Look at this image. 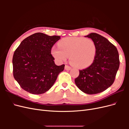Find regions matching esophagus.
<instances>
[{
  "label": "esophagus",
  "instance_id": "esophagus-1",
  "mask_svg": "<svg viewBox=\"0 0 129 129\" xmlns=\"http://www.w3.org/2000/svg\"><path fill=\"white\" fill-rule=\"evenodd\" d=\"M71 67H70L69 66H68V65H66L65 66V67H64V69H66V70H67V71H69V70H71Z\"/></svg>",
  "mask_w": 129,
  "mask_h": 129
}]
</instances>
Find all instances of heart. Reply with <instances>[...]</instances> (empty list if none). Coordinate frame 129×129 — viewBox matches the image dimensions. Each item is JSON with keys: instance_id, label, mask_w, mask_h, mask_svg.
Listing matches in <instances>:
<instances>
[{"instance_id": "obj_1", "label": "heart", "mask_w": 129, "mask_h": 129, "mask_svg": "<svg viewBox=\"0 0 129 129\" xmlns=\"http://www.w3.org/2000/svg\"><path fill=\"white\" fill-rule=\"evenodd\" d=\"M58 48L52 49V55L58 61H65L69 56L71 64L77 68L89 67L96 56V46L90 39L67 37L58 42Z\"/></svg>"}]
</instances>
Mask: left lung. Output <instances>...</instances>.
Masks as SVG:
<instances>
[{
	"instance_id": "8db88e82",
	"label": "left lung",
	"mask_w": 129,
	"mask_h": 129,
	"mask_svg": "<svg viewBox=\"0 0 129 129\" xmlns=\"http://www.w3.org/2000/svg\"><path fill=\"white\" fill-rule=\"evenodd\" d=\"M85 37L95 42L96 56L90 66L80 70L75 83L83 92L96 94L105 90L114 82L119 67V54L116 47L101 35L92 33Z\"/></svg>"
}]
</instances>
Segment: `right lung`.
Here are the masks:
<instances>
[{
  "instance_id": "obj_1",
  "label": "right lung",
  "mask_w": 129,
  "mask_h": 129,
  "mask_svg": "<svg viewBox=\"0 0 129 129\" xmlns=\"http://www.w3.org/2000/svg\"><path fill=\"white\" fill-rule=\"evenodd\" d=\"M60 36L36 33L23 40L13 54V76L22 89L32 94H41L51 88L64 64L56 66L51 54Z\"/></svg>"
}]
</instances>
